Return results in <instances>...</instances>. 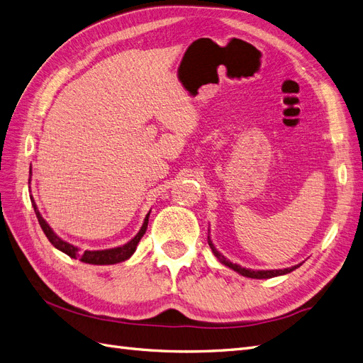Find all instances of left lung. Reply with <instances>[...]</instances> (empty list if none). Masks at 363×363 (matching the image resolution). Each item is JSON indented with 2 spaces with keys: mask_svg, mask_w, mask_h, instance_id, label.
Masks as SVG:
<instances>
[{
  "mask_svg": "<svg viewBox=\"0 0 363 363\" xmlns=\"http://www.w3.org/2000/svg\"><path fill=\"white\" fill-rule=\"evenodd\" d=\"M208 245H211V248H212V252L213 255L218 257V260L219 262H223L225 267H228V268H232L233 271H236V272H239L240 276H244V277H250V279H271V277H277V276H283V274H288V272H291V271H294V269H296L298 268L300 265H295V267H292V268H284V269H271V271H252V269H247V268H242L240 265H236V263H232L230 260H227L221 252H219L215 247H213V244L211 242V240H208Z\"/></svg>",
  "mask_w": 363,
  "mask_h": 363,
  "instance_id": "1",
  "label": "left lung"
}]
</instances>
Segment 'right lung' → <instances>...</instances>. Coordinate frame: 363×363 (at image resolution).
<instances>
[{"label":"right lung","mask_w":363,"mask_h":363,"mask_svg":"<svg viewBox=\"0 0 363 363\" xmlns=\"http://www.w3.org/2000/svg\"><path fill=\"white\" fill-rule=\"evenodd\" d=\"M31 174V171H30ZM31 204H33V208H35V213H36V218L38 221L43 230V233H45V236L48 238L50 242L56 247L57 250L63 251L65 255H68L69 257H74V259H79L84 263H91V265H113V263H118V262H124L127 260L131 255H133L140 238L145 235L147 232V227H148V216L150 213L145 216V221H144V225L140 227L139 233L130 240V242H127L125 245L123 247H118V248H111V250H101V251H84V252H80L79 248L65 242V240H62L56 233L52 232L51 227L47 224L45 219L42 218V215L39 213L38 207H36V203L35 200L31 199Z\"/></svg>","instance_id":"add662e5"}]
</instances>
